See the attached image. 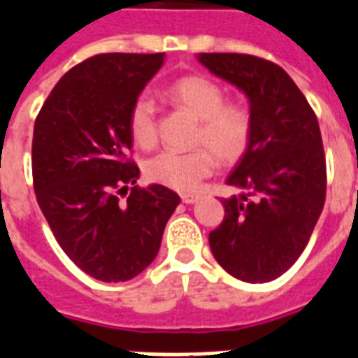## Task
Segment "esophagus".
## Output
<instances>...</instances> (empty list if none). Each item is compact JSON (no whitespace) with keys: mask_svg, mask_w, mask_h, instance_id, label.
I'll list each match as a JSON object with an SVG mask.
<instances>
[{"mask_svg":"<svg viewBox=\"0 0 358 358\" xmlns=\"http://www.w3.org/2000/svg\"><path fill=\"white\" fill-rule=\"evenodd\" d=\"M180 199H182V202H185V204H193V202L199 199V195H195V193H182Z\"/></svg>","mask_w":358,"mask_h":358,"instance_id":"obj_1","label":"esophagus"}]
</instances>
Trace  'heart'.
Returning a JSON list of instances; mask_svg holds the SVG:
<instances>
[{
    "mask_svg": "<svg viewBox=\"0 0 358 358\" xmlns=\"http://www.w3.org/2000/svg\"><path fill=\"white\" fill-rule=\"evenodd\" d=\"M173 106L199 120L191 152H162L145 163L146 178L176 191H191L221 165H234L247 154L255 131V117L249 106L227 100L217 81L191 74L174 80L167 87ZM128 128L141 148H154L157 143V111L150 98L139 96L129 109Z\"/></svg>",
    "mask_w": 358,
    "mask_h": 358,
    "instance_id": "b5f03b06",
    "label": "heart"
}]
</instances>
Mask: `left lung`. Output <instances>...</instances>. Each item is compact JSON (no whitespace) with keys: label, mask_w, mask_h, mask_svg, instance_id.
<instances>
[{"label":"left lung","mask_w":358,"mask_h":358,"mask_svg":"<svg viewBox=\"0 0 358 358\" xmlns=\"http://www.w3.org/2000/svg\"><path fill=\"white\" fill-rule=\"evenodd\" d=\"M210 72L249 96L255 131L210 232L219 266L245 282H269L294 266L325 204L327 165L314 109L278 64L247 53H201Z\"/></svg>","instance_id":"8db88e82"}]
</instances>
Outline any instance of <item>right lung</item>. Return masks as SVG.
I'll return each mask as SVG.
<instances>
[{
	"mask_svg": "<svg viewBox=\"0 0 358 358\" xmlns=\"http://www.w3.org/2000/svg\"><path fill=\"white\" fill-rule=\"evenodd\" d=\"M162 64L163 53H98L70 69L36 115V202L66 256L102 282L150 266L180 204L165 185H135L139 167L128 156L129 109Z\"/></svg>",
	"mask_w": 358,
	"mask_h": 358,
	"instance_id": "add662e5",
	"label": "right lung"
}]
</instances>
